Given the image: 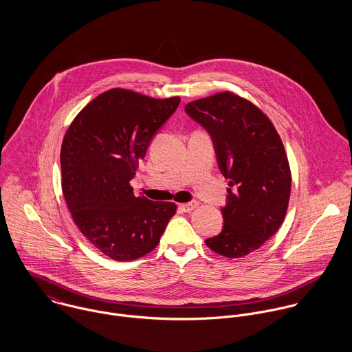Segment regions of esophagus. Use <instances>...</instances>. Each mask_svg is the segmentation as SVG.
<instances>
[{
    "label": "esophagus",
    "mask_w": 352,
    "mask_h": 352,
    "mask_svg": "<svg viewBox=\"0 0 352 352\" xmlns=\"http://www.w3.org/2000/svg\"><path fill=\"white\" fill-rule=\"evenodd\" d=\"M198 201H188V203H183V204H180L179 207H180V210L182 211H184V212H190V211H192L194 208H197L198 207Z\"/></svg>",
    "instance_id": "esophagus-1"
}]
</instances>
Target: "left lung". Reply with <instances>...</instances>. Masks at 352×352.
<instances>
[{
	"label": "left lung",
	"instance_id": "8db88e82",
	"mask_svg": "<svg viewBox=\"0 0 352 352\" xmlns=\"http://www.w3.org/2000/svg\"><path fill=\"white\" fill-rule=\"evenodd\" d=\"M186 112L210 134L229 179L222 230L206 245L230 258L250 254L278 232L287 211L292 173L280 137L254 104L230 92L191 101Z\"/></svg>",
	"mask_w": 352,
	"mask_h": 352
}]
</instances>
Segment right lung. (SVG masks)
I'll return each instance as SVG.
<instances>
[{"label":"right lung","instance_id":"obj_1","mask_svg":"<svg viewBox=\"0 0 352 352\" xmlns=\"http://www.w3.org/2000/svg\"><path fill=\"white\" fill-rule=\"evenodd\" d=\"M180 98L115 88L74 118L60 148L62 191L80 232L105 256L129 261L153 251L176 212L172 201L135 197L131 179Z\"/></svg>","mask_w":352,"mask_h":352}]
</instances>
